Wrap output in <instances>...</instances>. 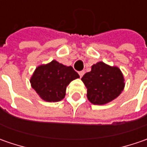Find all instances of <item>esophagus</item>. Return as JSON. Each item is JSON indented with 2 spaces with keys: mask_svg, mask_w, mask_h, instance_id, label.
I'll use <instances>...</instances> for the list:
<instances>
[{
  "mask_svg": "<svg viewBox=\"0 0 147 147\" xmlns=\"http://www.w3.org/2000/svg\"><path fill=\"white\" fill-rule=\"evenodd\" d=\"M84 74H85V72H84V71H80V72H78V74H79L80 78H82V77L84 75Z\"/></svg>",
  "mask_w": 147,
  "mask_h": 147,
  "instance_id": "esophagus-1",
  "label": "esophagus"
}]
</instances>
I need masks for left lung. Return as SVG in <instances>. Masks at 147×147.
<instances>
[{
	"label": "left lung",
	"mask_w": 147,
	"mask_h": 147,
	"mask_svg": "<svg viewBox=\"0 0 147 147\" xmlns=\"http://www.w3.org/2000/svg\"><path fill=\"white\" fill-rule=\"evenodd\" d=\"M82 81L88 88V99L94 105H104L113 100L124 88L120 69L103 62L92 65L91 72L83 75Z\"/></svg>",
	"instance_id": "left-lung-1"
}]
</instances>
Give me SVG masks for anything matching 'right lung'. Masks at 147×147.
Instances as JSON below:
<instances>
[{
    "mask_svg": "<svg viewBox=\"0 0 147 147\" xmlns=\"http://www.w3.org/2000/svg\"><path fill=\"white\" fill-rule=\"evenodd\" d=\"M79 75L71 66L52 60L38 66L31 78L32 88L46 101L56 102L65 97L66 87Z\"/></svg>",
    "mask_w": 147,
    "mask_h": 147,
    "instance_id": "obj_1",
    "label": "right lung"
}]
</instances>
